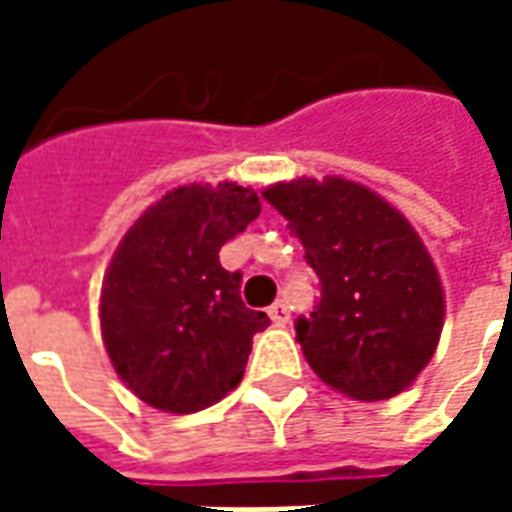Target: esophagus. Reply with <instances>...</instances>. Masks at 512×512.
Here are the masks:
<instances>
[{"mask_svg": "<svg viewBox=\"0 0 512 512\" xmlns=\"http://www.w3.org/2000/svg\"><path fill=\"white\" fill-rule=\"evenodd\" d=\"M268 315H271V321L277 323V326H285L290 318V312H288V304L285 301H277V304H271L268 307Z\"/></svg>", "mask_w": 512, "mask_h": 512, "instance_id": "obj_1", "label": "esophagus"}]
</instances>
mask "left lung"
Instances as JSON below:
<instances>
[{"label": "left lung", "instance_id": "left-lung-1", "mask_svg": "<svg viewBox=\"0 0 512 512\" xmlns=\"http://www.w3.org/2000/svg\"><path fill=\"white\" fill-rule=\"evenodd\" d=\"M263 197L321 282V301L296 321L315 376L354 400L400 395L444 326V290L422 238L376 191L337 175L274 183Z\"/></svg>", "mask_w": 512, "mask_h": 512}]
</instances>
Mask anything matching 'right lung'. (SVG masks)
I'll list each match as a JSON object with an SVG mask.
<instances>
[{"instance_id":"right-lung-1","label":"right lung","mask_w":512,"mask_h":512,"mask_svg":"<svg viewBox=\"0 0 512 512\" xmlns=\"http://www.w3.org/2000/svg\"><path fill=\"white\" fill-rule=\"evenodd\" d=\"M260 216L257 191L189 183L123 235L101 290V334L117 376L147 406L194 414L241 384L266 312L241 301L219 249Z\"/></svg>"}]
</instances>
